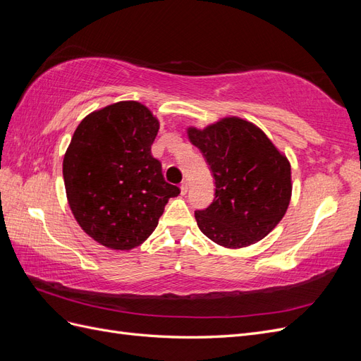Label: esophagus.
Masks as SVG:
<instances>
[{
	"label": "esophagus",
	"mask_w": 361,
	"mask_h": 361,
	"mask_svg": "<svg viewBox=\"0 0 361 361\" xmlns=\"http://www.w3.org/2000/svg\"><path fill=\"white\" fill-rule=\"evenodd\" d=\"M187 192H188V182L183 180V182L180 183V194L185 195Z\"/></svg>",
	"instance_id": "obj_1"
}]
</instances>
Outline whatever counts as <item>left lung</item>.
Listing matches in <instances>:
<instances>
[{
	"label": "left lung",
	"mask_w": 361,
	"mask_h": 361,
	"mask_svg": "<svg viewBox=\"0 0 361 361\" xmlns=\"http://www.w3.org/2000/svg\"><path fill=\"white\" fill-rule=\"evenodd\" d=\"M215 179L206 209L195 211L200 231L218 245L241 248L274 228L290 202V164L256 125L226 117L203 130L188 128Z\"/></svg>",
	"instance_id": "8db88e82"
}]
</instances>
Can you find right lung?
Instances as JSON below:
<instances>
[{
	"label": "right lung",
	"instance_id": "obj_1",
	"mask_svg": "<svg viewBox=\"0 0 361 361\" xmlns=\"http://www.w3.org/2000/svg\"><path fill=\"white\" fill-rule=\"evenodd\" d=\"M159 122L135 101L108 105L82 118L63 159L68 202L82 231L113 250H130L152 235L170 197L150 147Z\"/></svg>",
	"mask_w": 361,
	"mask_h": 361
}]
</instances>
